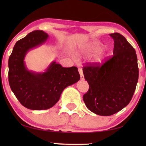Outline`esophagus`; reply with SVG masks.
<instances>
[{
	"label": "esophagus",
	"instance_id": "esophagus-1",
	"mask_svg": "<svg viewBox=\"0 0 146 146\" xmlns=\"http://www.w3.org/2000/svg\"><path fill=\"white\" fill-rule=\"evenodd\" d=\"M78 71H79V73L80 75V78H81V80H84V76H83L82 69H81V68H78Z\"/></svg>",
	"mask_w": 146,
	"mask_h": 146
}]
</instances>
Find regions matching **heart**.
<instances>
[{
    "mask_svg": "<svg viewBox=\"0 0 146 146\" xmlns=\"http://www.w3.org/2000/svg\"><path fill=\"white\" fill-rule=\"evenodd\" d=\"M102 48H103V46L102 44L97 42H92L83 47L80 51V53L84 56L90 57L97 54L99 51L102 50ZM105 57H106V53L105 52H102L96 56L94 59V62L98 64H101L104 62Z\"/></svg>",
    "mask_w": 146,
    "mask_h": 146,
    "instance_id": "heart-1",
    "label": "heart"
}]
</instances>
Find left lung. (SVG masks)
Segmentation results:
<instances>
[{
  "instance_id": "1",
  "label": "left lung",
  "mask_w": 146,
  "mask_h": 146,
  "mask_svg": "<svg viewBox=\"0 0 146 146\" xmlns=\"http://www.w3.org/2000/svg\"><path fill=\"white\" fill-rule=\"evenodd\" d=\"M110 36L114 41L113 56L102 65L90 64L83 68L89 84L83 101L88 110L102 116L111 115L129 104L139 78L134 48L120 34Z\"/></svg>"
}]
</instances>
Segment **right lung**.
Returning <instances> with one entry per match:
<instances>
[{
  "label": "right lung",
  "mask_w": 146,
  "mask_h": 146,
  "mask_svg": "<svg viewBox=\"0 0 146 146\" xmlns=\"http://www.w3.org/2000/svg\"><path fill=\"white\" fill-rule=\"evenodd\" d=\"M48 35L36 30L19 40L9 58V82L12 91L27 108L41 110L50 108L60 100L63 90L80 80L76 66L64 68L52 61L44 72L27 69L24 59L31 49L47 41Z\"/></svg>",
  "instance_id": "right-lung-1"
}]
</instances>
